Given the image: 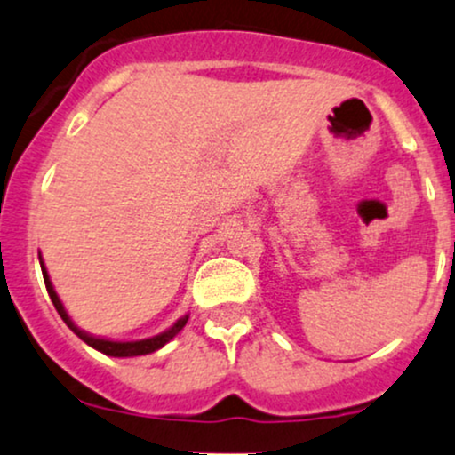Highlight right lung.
<instances>
[{
  "mask_svg": "<svg viewBox=\"0 0 455 455\" xmlns=\"http://www.w3.org/2000/svg\"><path fill=\"white\" fill-rule=\"evenodd\" d=\"M38 259H41V257H38ZM41 270H43V279H45L47 294H50V299H52V303H54L56 312H59V314H60V318L65 320L67 327H69L71 331H74L76 336L80 338V340L87 342L89 347H93L95 351L104 353V355H111V357H135V355H148V353H155L156 348L165 347V344L170 342L172 338H174L176 333H179L180 329L185 327V324H188V318H189V315H183V318L176 320V323L172 324V327L167 329V331L159 333V336H155V338H146V340H135V342H113V340H104V338H95V336H91V333L83 331V329L76 327L74 320H71V318H69V314L65 312L63 303H60L59 294H56L54 285H52L50 275H47V270H45V266H43V261H41Z\"/></svg>",
  "mask_w": 455,
  "mask_h": 455,
  "instance_id": "add662e5",
  "label": "right lung"
}]
</instances>
